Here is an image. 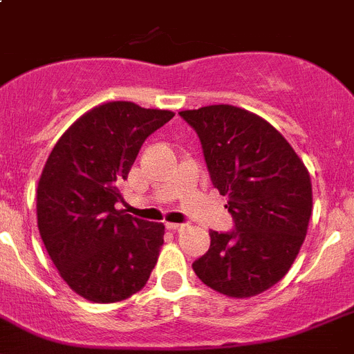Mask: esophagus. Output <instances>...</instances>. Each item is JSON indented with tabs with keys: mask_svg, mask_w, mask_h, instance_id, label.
I'll use <instances>...</instances> for the list:
<instances>
[{
	"mask_svg": "<svg viewBox=\"0 0 354 354\" xmlns=\"http://www.w3.org/2000/svg\"><path fill=\"white\" fill-rule=\"evenodd\" d=\"M165 228L171 232H183L187 228L185 223H165Z\"/></svg>",
	"mask_w": 354,
	"mask_h": 354,
	"instance_id": "34e87169",
	"label": "esophagus"
}]
</instances>
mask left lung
Masks as SVG:
<instances>
[{
	"label": "left lung",
	"mask_w": 354,
	"mask_h": 354,
	"mask_svg": "<svg viewBox=\"0 0 354 354\" xmlns=\"http://www.w3.org/2000/svg\"><path fill=\"white\" fill-rule=\"evenodd\" d=\"M198 133L214 187L228 196L232 232H210V250L192 263L207 287L251 297L288 272L312 215L305 164L274 126L232 104L183 110Z\"/></svg>",
	"instance_id": "1"
}]
</instances>
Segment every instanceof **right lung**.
<instances>
[{
	"label": "right lung",
	"mask_w": 354,
	"mask_h": 354,
	"mask_svg": "<svg viewBox=\"0 0 354 354\" xmlns=\"http://www.w3.org/2000/svg\"><path fill=\"white\" fill-rule=\"evenodd\" d=\"M173 118L130 101L104 103L84 113L49 153L37 187V224L64 281L87 301L130 297L158 260L164 224L115 205L144 140Z\"/></svg>",
	"instance_id": "1"
}]
</instances>
